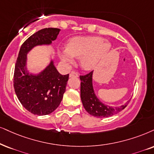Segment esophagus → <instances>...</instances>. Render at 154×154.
I'll list each match as a JSON object with an SVG mask.
<instances>
[{
	"label": "esophagus",
	"instance_id": "34e87169",
	"mask_svg": "<svg viewBox=\"0 0 154 154\" xmlns=\"http://www.w3.org/2000/svg\"><path fill=\"white\" fill-rule=\"evenodd\" d=\"M78 77V73H77L76 72H71L70 74H69V77Z\"/></svg>",
	"mask_w": 154,
	"mask_h": 154
}]
</instances>
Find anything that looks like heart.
I'll use <instances>...</instances> for the list:
<instances>
[{
  "label": "heart",
  "mask_w": 154,
  "mask_h": 154,
  "mask_svg": "<svg viewBox=\"0 0 154 154\" xmlns=\"http://www.w3.org/2000/svg\"><path fill=\"white\" fill-rule=\"evenodd\" d=\"M111 49V44L103 38L94 36H79L70 39L65 50L58 51L60 60L69 65L73 57H80V65L85 70H91Z\"/></svg>",
  "instance_id": "obj_1"
}]
</instances>
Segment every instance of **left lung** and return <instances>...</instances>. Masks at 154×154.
<instances>
[{
    "instance_id": "obj_1",
    "label": "left lung",
    "mask_w": 154,
    "mask_h": 154,
    "mask_svg": "<svg viewBox=\"0 0 154 154\" xmlns=\"http://www.w3.org/2000/svg\"><path fill=\"white\" fill-rule=\"evenodd\" d=\"M93 72L86 75L80 76V97L85 110L91 116L97 118H104L117 114L127 106L130 100L119 106H110L102 103L97 98L93 87Z\"/></svg>"
}]
</instances>
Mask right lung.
Here are the masks:
<instances>
[{"instance_id": "add662e5", "label": "right lung", "mask_w": 154, "mask_h": 154, "mask_svg": "<svg viewBox=\"0 0 154 154\" xmlns=\"http://www.w3.org/2000/svg\"><path fill=\"white\" fill-rule=\"evenodd\" d=\"M60 29L48 28L38 31L21 46L15 66L13 86L21 104L28 112L38 116L50 114L63 100L69 74L61 75L51 60L49 65L38 74L27 69V56L38 45H50L57 39Z\"/></svg>"}]
</instances>
